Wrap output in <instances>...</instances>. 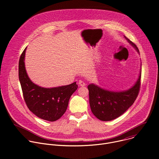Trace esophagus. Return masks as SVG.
Masks as SVG:
<instances>
[{"instance_id":"esophagus-1","label":"esophagus","mask_w":159,"mask_h":159,"mask_svg":"<svg viewBox=\"0 0 159 159\" xmlns=\"http://www.w3.org/2000/svg\"><path fill=\"white\" fill-rule=\"evenodd\" d=\"M79 85L81 86V87H84V86L85 85V82H84L83 80H80L79 81Z\"/></svg>"}]
</instances>
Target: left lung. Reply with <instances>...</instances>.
<instances>
[{
    "label": "left lung",
    "mask_w": 159,
    "mask_h": 159,
    "mask_svg": "<svg viewBox=\"0 0 159 159\" xmlns=\"http://www.w3.org/2000/svg\"><path fill=\"white\" fill-rule=\"evenodd\" d=\"M125 38L139 53L137 45L126 37ZM140 85L141 72L137 82L126 91L111 92L93 84L89 85V103L94 115L104 121L118 118L134 103L139 94Z\"/></svg>",
    "instance_id": "obj_1"
}]
</instances>
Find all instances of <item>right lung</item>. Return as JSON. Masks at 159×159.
<instances>
[{
    "label": "right lung",
    "mask_w": 159,
    "mask_h": 159,
    "mask_svg": "<svg viewBox=\"0 0 159 159\" xmlns=\"http://www.w3.org/2000/svg\"><path fill=\"white\" fill-rule=\"evenodd\" d=\"M26 50V48L22 53L19 61V79L25 102L29 109L38 118L49 121H57L66 111L69 99L78 85L74 82L50 89L33 83L25 69Z\"/></svg>",
    "instance_id": "right-lung-1"
}]
</instances>
